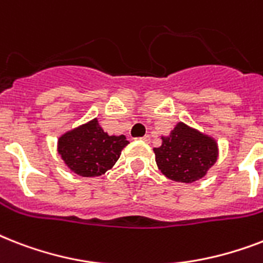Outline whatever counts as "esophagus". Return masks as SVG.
Returning a JSON list of instances; mask_svg holds the SVG:
<instances>
[{
  "instance_id": "esophagus-1",
  "label": "esophagus",
  "mask_w": 263,
  "mask_h": 263,
  "mask_svg": "<svg viewBox=\"0 0 263 263\" xmlns=\"http://www.w3.org/2000/svg\"><path fill=\"white\" fill-rule=\"evenodd\" d=\"M140 140H143V142H150V136L148 135L143 136V138H140Z\"/></svg>"
}]
</instances>
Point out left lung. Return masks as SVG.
Here are the masks:
<instances>
[{
    "mask_svg": "<svg viewBox=\"0 0 263 263\" xmlns=\"http://www.w3.org/2000/svg\"><path fill=\"white\" fill-rule=\"evenodd\" d=\"M158 168L168 179L180 183H194L202 179L217 161L216 140L179 123L162 146L154 148Z\"/></svg>",
    "mask_w": 263,
    "mask_h": 263,
    "instance_id": "left-lung-1",
    "label": "left lung"
}]
</instances>
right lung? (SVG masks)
<instances>
[{
    "instance_id": "obj_1",
    "label": "right lung",
    "mask_w": 263,
    "mask_h": 263,
    "mask_svg": "<svg viewBox=\"0 0 263 263\" xmlns=\"http://www.w3.org/2000/svg\"><path fill=\"white\" fill-rule=\"evenodd\" d=\"M128 143L124 135H107L94 119L64 134L59 139V154L72 172L94 177L109 171Z\"/></svg>"
}]
</instances>
